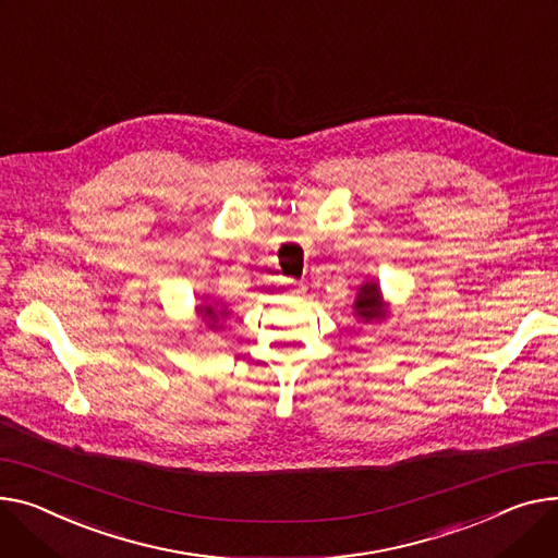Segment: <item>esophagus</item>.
Masks as SVG:
<instances>
[{"instance_id":"1","label":"esophagus","mask_w":558,"mask_h":558,"mask_svg":"<svg viewBox=\"0 0 558 558\" xmlns=\"http://www.w3.org/2000/svg\"><path fill=\"white\" fill-rule=\"evenodd\" d=\"M284 291H289V293H303V291H305V287L295 284L293 280H284Z\"/></svg>"}]
</instances>
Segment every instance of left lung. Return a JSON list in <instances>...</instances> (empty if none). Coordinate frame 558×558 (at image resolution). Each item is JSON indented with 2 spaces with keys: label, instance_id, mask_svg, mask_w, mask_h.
I'll list each match as a JSON object with an SVG mask.
<instances>
[{
  "label": "left lung",
  "instance_id": "left-lung-1",
  "mask_svg": "<svg viewBox=\"0 0 558 558\" xmlns=\"http://www.w3.org/2000/svg\"><path fill=\"white\" fill-rule=\"evenodd\" d=\"M381 291L377 284L367 282L361 287L359 295H356V303H354V310H356V316H361L363 320H379L381 318Z\"/></svg>",
  "mask_w": 558,
  "mask_h": 558
}]
</instances>
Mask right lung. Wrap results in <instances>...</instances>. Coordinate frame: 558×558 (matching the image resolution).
Listing matches in <instances>:
<instances>
[{
	"mask_svg": "<svg viewBox=\"0 0 558 558\" xmlns=\"http://www.w3.org/2000/svg\"><path fill=\"white\" fill-rule=\"evenodd\" d=\"M199 314H202V318L208 323V327H215V325H219L221 316H225L227 312H217L215 307L206 305V307H202V310H199Z\"/></svg>",
	"mask_w": 558,
	"mask_h": 558,
	"instance_id": "right-lung-1",
	"label": "right lung"
}]
</instances>
